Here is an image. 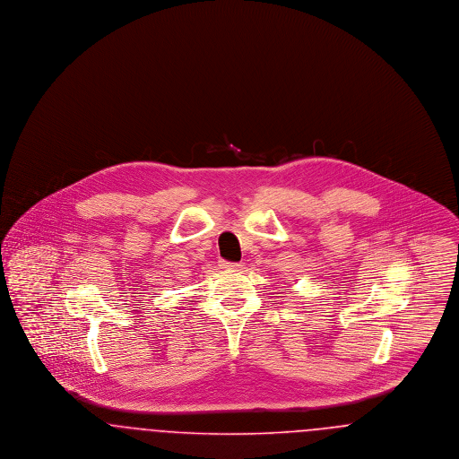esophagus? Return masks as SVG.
<instances>
[{"instance_id": "obj_1", "label": "esophagus", "mask_w": 459, "mask_h": 459, "mask_svg": "<svg viewBox=\"0 0 459 459\" xmlns=\"http://www.w3.org/2000/svg\"><path fill=\"white\" fill-rule=\"evenodd\" d=\"M220 266H221V268H225V270H239L240 268L239 263L232 262H221L220 263Z\"/></svg>"}]
</instances>
